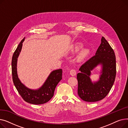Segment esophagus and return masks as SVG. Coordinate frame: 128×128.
Here are the masks:
<instances>
[{"mask_svg": "<svg viewBox=\"0 0 128 128\" xmlns=\"http://www.w3.org/2000/svg\"><path fill=\"white\" fill-rule=\"evenodd\" d=\"M70 74L72 76H74L76 75V71L74 69H72L70 71Z\"/></svg>", "mask_w": 128, "mask_h": 128, "instance_id": "obj_1", "label": "esophagus"}]
</instances>
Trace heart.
Masks as SVG:
<instances>
[{"label": "heart", "instance_id": "obj_1", "mask_svg": "<svg viewBox=\"0 0 128 128\" xmlns=\"http://www.w3.org/2000/svg\"><path fill=\"white\" fill-rule=\"evenodd\" d=\"M83 47V44L80 42H76L72 46V50L75 51H79L80 49H81ZM89 53V51L88 49H84L82 51V56H86Z\"/></svg>", "mask_w": 128, "mask_h": 128}]
</instances>
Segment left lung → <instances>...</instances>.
I'll list each match as a JSON object with an SVG mask.
<instances>
[{
    "label": "left lung",
    "instance_id": "8db88e82",
    "mask_svg": "<svg viewBox=\"0 0 128 128\" xmlns=\"http://www.w3.org/2000/svg\"><path fill=\"white\" fill-rule=\"evenodd\" d=\"M102 66L99 80L92 83L90 76L92 70L98 64ZM77 75L78 94L86 102H94L103 99L113 86L116 75L115 53L104 37L96 55L80 67Z\"/></svg>",
    "mask_w": 128,
    "mask_h": 128
}]
</instances>
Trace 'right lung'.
<instances>
[{
  "instance_id": "obj_1",
  "label": "right lung",
  "mask_w": 128,
  "mask_h": 128,
  "mask_svg": "<svg viewBox=\"0 0 128 128\" xmlns=\"http://www.w3.org/2000/svg\"><path fill=\"white\" fill-rule=\"evenodd\" d=\"M24 40L25 38L21 40L12 56L11 64L13 82L18 93L25 102L35 105L42 104L48 102L53 96L56 86L62 78V70L52 71L44 84L38 89L32 90L27 88L20 81L17 74L18 58Z\"/></svg>"
}]
</instances>
